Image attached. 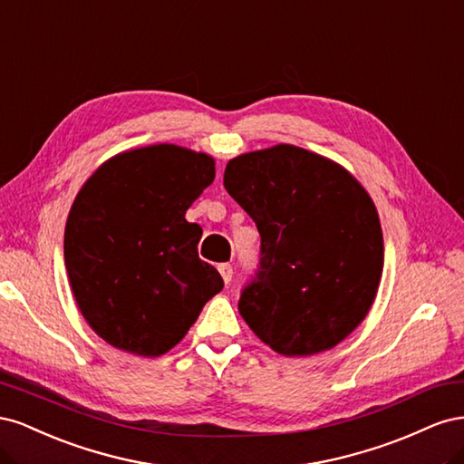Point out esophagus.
Here are the masks:
<instances>
[{
  "label": "esophagus",
  "mask_w": 464,
  "mask_h": 464,
  "mask_svg": "<svg viewBox=\"0 0 464 464\" xmlns=\"http://www.w3.org/2000/svg\"><path fill=\"white\" fill-rule=\"evenodd\" d=\"M218 273H220V276H222V280L227 285H230V280H232V275H234V269H232V265L230 263H220L218 265Z\"/></svg>",
  "instance_id": "obj_1"
}]
</instances>
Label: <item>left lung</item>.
Masks as SVG:
<instances>
[{"label":"left lung","mask_w":464,"mask_h":464,"mask_svg":"<svg viewBox=\"0 0 464 464\" xmlns=\"http://www.w3.org/2000/svg\"><path fill=\"white\" fill-rule=\"evenodd\" d=\"M224 188L254 218L259 265L237 310L285 356L339 344L368 315L383 271L375 205L343 166L294 145L232 159Z\"/></svg>","instance_id":"left-lung-1"}]
</instances>
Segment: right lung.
I'll return each instance as SVG.
<instances>
[{
  "label": "right lung",
  "instance_id": "1",
  "mask_svg": "<svg viewBox=\"0 0 464 464\" xmlns=\"http://www.w3.org/2000/svg\"><path fill=\"white\" fill-rule=\"evenodd\" d=\"M215 179V160L176 145L121 152L85 181L69 210L65 269L92 331L125 353L160 356L184 339L224 286L199 259L186 210Z\"/></svg>",
  "mask_w": 464,
  "mask_h": 464
}]
</instances>
